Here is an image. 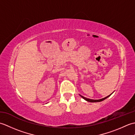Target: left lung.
<instances>
[{
	"instance_id": "obj_1",
	"label": "left lung",
	"mask_w": 135,
	"mask_h": 135,
	"mask_svg": "<svg viewBox=\"0 0 135 135\" xmlns=\"http://www.w3.org/2000/svg\"><path fill=\"white\" fill-rule=\"evenodd\" d=\"M111 93V94H112ZM111 94H110V95H108V96H107V97H104V98H103V99H99V100H93V99H88V98H86V97H84V96H81V94H79L80 96H81V97H82L83 99H84V100H85L86 101H87V102H90V103H96V102H102V101H103V100H104L105 99H106L107 98H108V97H109V96H111Z\"/></svg>"
}]
</instances>
